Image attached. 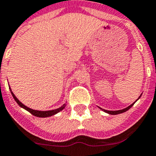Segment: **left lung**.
Wrapping results in <instances>:
<instances>
[{"mask_svg": "<svg viewBox=\"0 0 156 156\" xmlns=\"http://www.w3.org/2000/svg\"><path fill=\"white\" fill-rule=\"evenodd\" d=\"M140 97H141V96H140ZM134 103H135V102H134ZM134 103H133V104L131 105H129L128 107H127V108H125V109H123V110H115V111H110V110H103V109H101H101L103 111H105V112H106V113H108V114H110V115H119V114H121V113L125 112V111H127V110H129L131 107L133 105Z\"/></svg>", "mask_w": 156, "mask_h": 156, "instance_id": "obj_1", "label": "left lung"}]
</instances>
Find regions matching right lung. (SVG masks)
I'll use <instances>...</instances> for the list:
<instances>
[{"mask_svg": "<svg viewBox=\"0 0 156 156\" xmlns=\"http://www.w3.org/2000/svg\"><path fill=\"white\" fill-rule=\"evenodd\" d=\"M11 94H12V96H13V97H14V99L15 100V101L17 102L20 106H21L22 108H23V109H25L26 110H28V112L31 113V114H32L33 115H34V116H37V117H41V118L50 117V116H52V115H55V114H57V113H59V111H61V110H62L63 109H64V108L65 107V105H62L61 107H59V108H58V109H56V110H48V111H40V110H32V109H30V108H28V107H27L23 104H22V103H21V102H20V101L17 99V98H16V97L15 96V94L13 93L12 91H11Z\"/></svg>", "mask_w": 156, "mask_h": 156, "instance_id": "right-lung-1", "label": "right lung"}]
</instances>
